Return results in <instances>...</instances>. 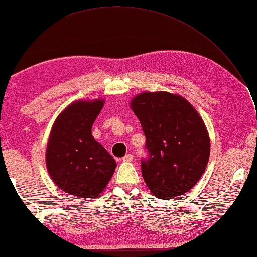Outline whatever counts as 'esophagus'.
Returning <instances> with one entry per match:
<instances>
[{
  "label": "esophagus",
  "instance_id": "34e87169",
  "mask_svg": "<svg viewBox=\"0 0 257 257\" xmlns=\"http://www.w3.org/2000/svg\"><path fill=\"white\" fill-rule=\"evenodd\" d=\"M132 160H133V155L132 154L125 155L124 157L122 158V161H124V162H130V161H132Z\"/></svg>",
  "mask_w": 257,
  "mask_h": 257
}]
</instances>
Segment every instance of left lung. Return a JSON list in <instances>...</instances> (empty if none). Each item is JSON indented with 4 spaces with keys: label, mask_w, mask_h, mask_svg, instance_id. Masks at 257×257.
I'll use <instances>...</instances> for the list:
<instances>
[{
    "label": "left lung",
    "mask_w": 257,
    "mask_h": 257,
    "mask_svg": "<svg viewBox=\"0 0 257 257\" xmlns=\"http://www.w3.org/2000/svg\"><path fill=\"white\" fill-rule=\"evenodd\" d=\"M146 136L142 174L156 197L171 199L202 178L210 154L203 118L186 99L166 91L143 92L131 101Z\"/></svg>",
    "instance_id": "obj_1"
}]
</instances>
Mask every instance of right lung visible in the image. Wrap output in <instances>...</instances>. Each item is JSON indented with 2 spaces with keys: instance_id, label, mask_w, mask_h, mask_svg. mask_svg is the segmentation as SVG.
<instances>
[{
  "instance_id": "1",
  "label": "right lung",
  "mask_w": 257,
  "mask_h": 257,
  "mask_svg": "<svg viewBox=\"0 0 257 257\" xmlns=\"http://www.w3.org/2000/svg\"><path fill=\"white\" fill-rule=\"evenodd\" d=\"M103 103V99L75 101L61 112L51 128L46 150L48 172L71 195L98 197L116 168L113 157L91 134Z\"/></svg>"
}]
</instances>
